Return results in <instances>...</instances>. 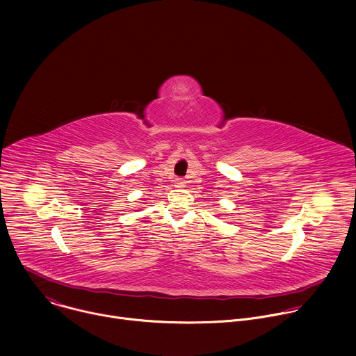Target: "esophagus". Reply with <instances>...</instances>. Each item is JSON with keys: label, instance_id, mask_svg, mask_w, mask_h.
Instances as JSON below:
<instances>
[{"label": "esophagus", "instance_id": "esophagus-1", "mask_svg": "<svg viewBox=\"0 0 356 356\" xmlns=\"http://www.w3.org/2000/svg\"><path fill=\"white\" fill-rule=\"evenodd\" d=\"M184 184H186V181L183 179H176L175 180V186L176 187H184Z\"/></svg>", "mask_w": 356, "mask_h": 356}]
</instances>
